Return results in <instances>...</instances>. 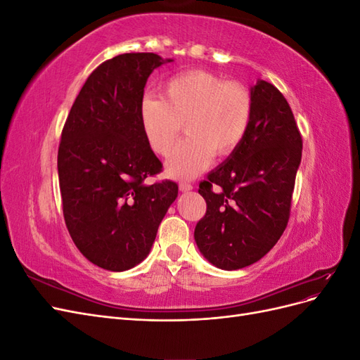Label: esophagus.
<instances>
[{"label": "esophagus", "instance_id": "esophagus-1", "mask_svg": "<svg viewBox=\"0 0 360 360\" xmlns=\"http://www.w3.org/2000/svg\"><path fill=\"white\" fill-rule=\"evenodd\" d=\"M179 188H180L181 192H189V191L193 189V186H192V184H191L189 181H181V183L179 184Z\"/></svg>", "mask_w": 360, "mask_h": 360}]
</instances>
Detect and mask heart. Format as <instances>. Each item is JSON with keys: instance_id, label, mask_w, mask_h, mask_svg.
<instances>
[{"instance_id": "obj_1", "label": "heart", "mask_w": 360, "mask_h": 360, "mask_svg": "<svg viewBox=\"0 0 360 360\" xmlns=\"http://www.w3.org/2000/svg\"><path fill=\"white\" fill-rule=\"evenodd\" d=\"M254 112L246 85L207 70L177 73L163 85V96L147 93L139 102V124L147 144L167 156L185 123L190 135L171 154L167 169L191 179L210 165L214 155H230L242 144Z\"/></svg>"}]
</instances>
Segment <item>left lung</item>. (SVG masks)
<instances>
[{
  "label": "left lung",
  "mask_w": 360,
  "mask_h": 360,
  "mask_svg": "<svg viewBox=\"0 0 360 360\" xmlns=\"http://www.w3.org/2000/svg\"><path fill=\"white\" fill-rule=\"evenodd\" d=\"M254 112L242 144L200 183L207 210L195 226V242L216 267L254 264L285 231L302 135L276 86L258 81L250 89Z\"/></svg>",
  "instance_id": "1"
}]
</instances>
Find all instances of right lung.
Listing matches in <instances>:
<instances>
[{
    "mask_svg": "<svg viewBox=\"0 0 360 360\" xmlns=\"http://www.w3.org/2000/svg\"><path fill=\"white\" fill-rule=\"evenodd\" d=\"M165 61L172 60L130 52L102 63L82 85L61 132L64 222L81 254L111 271L132 269L148 255L179 193L176 181L148 183L162 162L138 115L150 73Z\"/></svg>",
    "mask_w": 360,
    "mask_h": 360,
    "instance_id": "add662e5",
    "label": "right lung"
}]
</instances>
